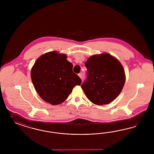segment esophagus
<instances>
[{
    "label": "esophagus",
    "mask_w": 154,
    "mask_h": 154,
    "mask_svg": "<svg viewBox=\"0 0 154 154\" xmlns=\"http://www.w3.org/2000/svg\"><path fill=\"white\" fill-rule=\"evenodd\" d=\"M79 76L80 78H82V73H79Z\"/></svg>",
    "instance_id": "obj_1"
}]
</instances>
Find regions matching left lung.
<instances>
[{
    "mask_svg": "<svg viewBox=\"0 0 154 154\" xmlns=\"http://www.w3.org/2000/svg\"><path fill=\"white\" fill-rule=\"evenodd\" d=\"M85 65L87 78L81 88L86 97L97 105L107 104L119 96L125 82L120 61L107 53L90 57Z\"/></svg>",
    "mask_w": 154,
    "mask_h": 154,
    "instance_id": "left-lung-1",
    "label": "left lung"
}]
</instances>
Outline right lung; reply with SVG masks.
Masks as SVG:
<instances>
[{
	"instance_id": "1",
	"label": "right lung",
	"mask_w": 154,
	"mask_h": 154,
	"mask_svg": "<svg viewBox=\"0 0 154 154\" xmlns=\"http://www.w3.org/2000/svg\"><path fill=\"white\" fill-rule=\"evenodd\" d=\"M65 54L47 52L39 57L31 70V78L37 93L45 102L57 105L64 102L81 79L73 72L72 64Z\"/></svg>"
}]
</instances>
